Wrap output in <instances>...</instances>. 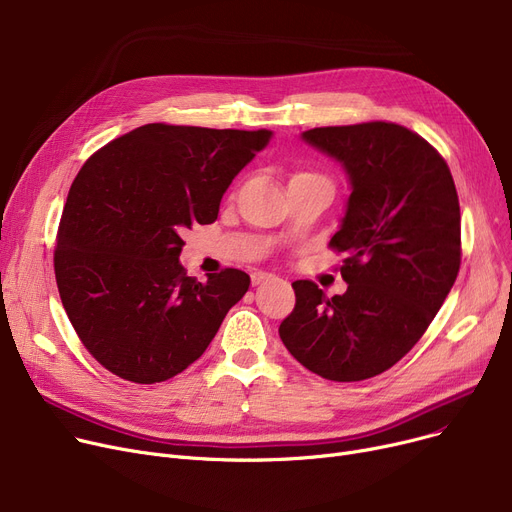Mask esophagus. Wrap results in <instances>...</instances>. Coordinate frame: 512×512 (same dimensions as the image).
Segmentation results:
<instances>
[{
	"label": "esophagus",
	"mask_w": 512,
	"mask_h": 512,
	"mask_svg": "<svg viewBox=\"0 0 512 512\" xmlns=\"http://www.w3.org/2000/svg\"><path fill=\"white\" fill-rule=\"evenodd\" d=\"M274 276L272 274H265V272H255V274H251V282L257 286V284H263V282H267V280H272Z\"/></svg>",
	"instance_id": "34e87169"
}]
</instances>
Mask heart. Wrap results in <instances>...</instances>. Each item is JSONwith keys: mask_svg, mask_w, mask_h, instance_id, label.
I'll return each instance as SVG.
<instances>
[{"mask_svg": "<svg viewBox=\"0 0 512 512\" xmlns=\"http://www.w3.org/2000/svg\"><path fill=\"white\" fill-rule=\"evenodd\" d=\"M292 178H321V176H315V174H309V172H301V174L292 176Z\"/></svg>", "mask_w": 512, "mask_h": 512, "instance_id": "1", "label": "heart"}]
</instances>
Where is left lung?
<instances>
[{
  "instance_id": "1",
  "label": "left lung",
  "mask_w": 512,
  "mask_h": 512,
  "mask_svg": "<svg viewBox=\"0 0 512 512\" xmlns=\"http://www.w3.org/2000/svg\"><path fill=\"white\" fill-rule=\"evenodd\" d=\"M301 139L351 182L330 240L348 288L328 299L309 280L292 282L297 305L280 338L321 378L361 382L405 357L446 301L461 267L459 197L442 155L405 126H326Z\"/></svg>"
}]
</instances>
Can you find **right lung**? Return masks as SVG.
Segmentation results:
<instances>
[{"instance_id":"1","label":"right lung","mask_w":512,"mask_h":512,"mask_svg":"<svg viewBox=\"0 0 512 512\" xmlns=\"http://www.w3.org/2000/svg\"><path fill=\"white\" fill-rule=\"evenodd\" d=\"M272 130L145 124L107 143L74 178L53 265L62 305L87 351L134 384L195 363L245 297L240 270L186 276L182 232L218 218L234 176Z\"/></svg>"}]
</instances>
